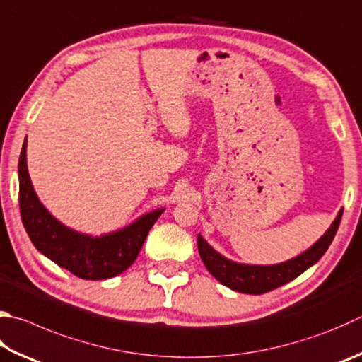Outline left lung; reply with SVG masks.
<instances>
[{
  "label": "left lung",
  "mask_w": 362,
  "mask_h": 362,
  "mask_svg": "<svg viewBox=\"0 0 362 362\" xmlns=\"http://www.w3.org/2000/svg\"><path fill=\"white\" fill-rule=\"evenodd\" d=\"M341 214H344V210H340L337 218L334 220L326 234L321 235V239L317 240V244H313L307 252L300 253L296 258L281 262V264H239V262L229 261L218 252H215L201 235H198V250L201 259L204 266L207 267V271L220 284L231 288V290L245 294H264L288 284V281L294 280L296 277H299L302 272H305L308 267H312L326 253V250L329 248L334 235H336L339 229Z\"/></svg>",
  "instance_id": "left-lung-1"
}]
</instances>
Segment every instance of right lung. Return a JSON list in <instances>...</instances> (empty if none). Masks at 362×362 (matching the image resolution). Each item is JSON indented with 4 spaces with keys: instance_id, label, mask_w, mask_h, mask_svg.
<instances>
[{
    "instance_id": "right-lung-1",
    "label": "right lung",
    "mask_w": 362,
    "mask_h": 362,
    "mask_svg": "<svg viewBox=\"0 0 362 362\" xmlns=\"http://www.w3.org/2000/svg\"><path fill=\"white\" fill-rule=\"evenodd\" d=\"M18 204L33 245L55 264L83 280H104L127 271L164 210L148 212L120 231L101 238L72 231L55 220L37 199L26 168V141L18 160Z\"/></svg>"
}]
</instances>
